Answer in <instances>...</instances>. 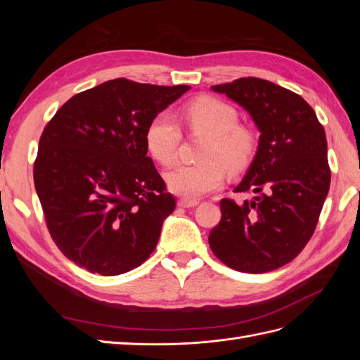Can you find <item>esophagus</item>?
<instances>
[{"mask_svg": "<svg viewBox=\"0 0 360 360\" xmlns=\"http://www.w3.org/2000/svg\"><path fill=\"white\" fill-rule=\"evenodd\" d=\"M197 204H198L197 200H186V198L179 200V202H177V205L181 207V209H191V207H195Z\"/></svg>", "mask_w": 360, "mask_h": 360, "instance_id": "obj_1", "label": "esophagus"}]
</instances>
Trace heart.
I'll return each mask as SVG.
<instances>
[{
	"label": "heart",
	"mask_w": 360,
	"mask_h": 360,
	"mask_svg": "<svg viewBox=\"0 0 360 360\" xmlns=\"http://www.w3.org/2000/svg\"><path fill=\"white\" fill-rule=\"evenodd\" d=\"M184 118L192 132L209 138L198 165H179L167 172V183L180 197L195 200L221 188L226 168L243 171L252 162L258 138L252 129L238 124L236 108L214 97H198L188 105ZM146 143L148 151L162 165H171L177 158L180 130L167 114L151 120Z\"/></svg>",
	"instance_id": "1"
}]
</instances>
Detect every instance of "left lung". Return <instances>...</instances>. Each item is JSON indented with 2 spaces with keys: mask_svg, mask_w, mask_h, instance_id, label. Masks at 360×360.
Here are the masks:
<instances>
[{
  "mask_svg": "<svg viewBox=\"0 0 360 360\" xmlns=\"http://www.w3.org/2000/svg\"><path fill=\"white\" fill-rule=\"evenodd\" d=\"M212 90L242 105L261 135L234 189L259 195L243 204L222 198L209 245L228 267L266 274L296 258L317 226L330 186L324 127L302 96L266 79L248 76Z\"/></svg>",
  "mask_w": 360,
  "mask_h": 360,
  "instance_id": "8db88e82",
  "label": "left lung"
}]
</instances>
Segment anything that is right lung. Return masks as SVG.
Wrapping results in <instances>:
<instances>
[{
	"label": "right lung",
	"mask_w": 360,
	"mask_h": 360,
	"mask_svg": "<svg viewBox=\"0 0 360 360\" xmlns=\"http://www.w3.org/2000/svg\"><path fill=\"white\" fill-rule=\"evenodd\" d=\"M191 89L126 78L75 94L45 126L34 186L53 243L76 266L115 276L153 252L176 197L151 158V120Z\"/></svg>",
	"instance_id": "1"
}]
</instances>
